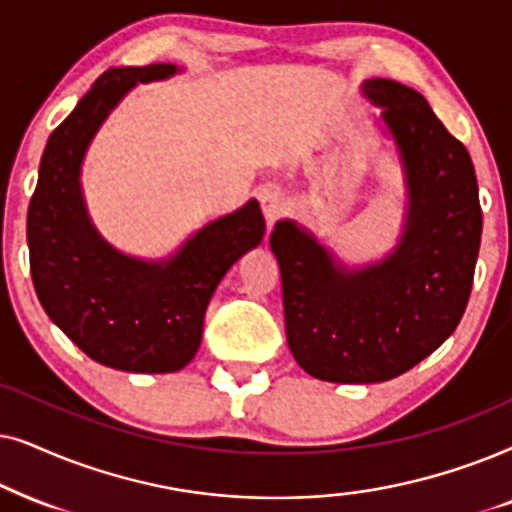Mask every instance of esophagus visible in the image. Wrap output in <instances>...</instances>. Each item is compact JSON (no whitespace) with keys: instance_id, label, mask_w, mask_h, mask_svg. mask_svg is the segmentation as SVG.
I'll return each instance as SVG.
<instances>
[{"instance_id":"34e87169","label":"esophagus","mask_w":512,"mask_h":512,"mask_svg":"<svg viewBox=\"0 0 512 512\" xmlns=\"http://www.w3.org/2000/svg\"><path fill=\"white\" fill-rule=\"evenodd\" d=\"M262 213L267 217V224L271 227L278 217H283L285 208H288V199H285L283 192H278V189H267V192L262 194Z\"/></svg>"}]
</instances>
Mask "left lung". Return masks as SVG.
Instances as JSON below:
<instances>
[{"mask_svg":"<svg viewBox=\"0 0 512 512\" xmlns=\"http://www.w3.org/2000/svg\"><path fill=\"white\" fill-rule=\"evenodd\" d=\"M363 91L381 107L405 170L407 215L395 250L346 269L292 220L278 222L269 241L292 356L335 384H377L431 356L466 311L482 238L468 149L414 88L370 79Z\"/></svg>","mask_w":512,"mask_h":512,"instance_id":"obj_1","label":"left lung"}]
</instances>
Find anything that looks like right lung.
Here are the masks:
<instances>
[{
    "label": "right lung",
    "mask_w": 512,
    "mask_h": 512,
    "mask_svg": "<svg viewBox=\"0 0 512 512\" xmlns=\"http://www.w3.org/2000/svg\"><path fill=\"white\" fill-rule=\"evenodd\" d=\"M175 65L112 67L51 133L27 210L32 283L44 311L88 358L124 372H177L196 356L203 316L231 264L264 236L255 199L196 231L170 260L114 250L88 220L79 173L93 135L135 84Z\"/></svg>",
    "instance_id": "obj_1"
}]
</instances>
